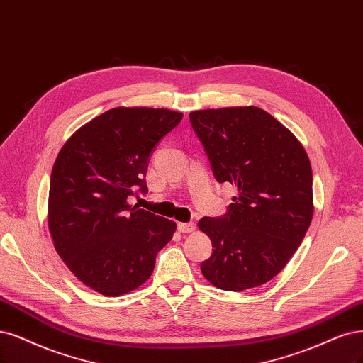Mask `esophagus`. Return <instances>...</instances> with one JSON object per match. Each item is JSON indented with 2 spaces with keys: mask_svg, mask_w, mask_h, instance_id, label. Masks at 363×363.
Instances as JSON below:
<instances>
[{
  "mask_svg": "<svg viewBox=\"0 0 363 363\" xmlns=\"http://www.w3.org/2000/svg\"><path fill=\"white\" fill-rule=\"evenodd\" d=\"M177 230L180 233H192L195 230V223L194 222H180L177 225Z\"/></svg>",
  "mask_w": 363,
  "mask_h": 363,
  "instance_id": "34e87169",
  "label": "esophagus"
}]
</instances>
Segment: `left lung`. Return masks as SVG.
I'll return each instance as SVG.
<instances>
[{
  "mask_svg": "<svg viewBox=\"0 0 363 363\" xmlns=\"http://www.w3.org/2000/svg\"><path fill=\"white\" fill-rule=\"evenodd\" d=\"M189 120L215 179L237 187L222 216L198 222L215 247L201 262L204 278L225 291L266 284L311 225L308 155L289 129L255 106L195 111Z\"/></svg>",
  "mask_w": 363,
  "mask_h": 363,
  "instance_id": "left-lung-1",
  "label": "left lung"
}]
</instances>
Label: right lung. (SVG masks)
Masks as SVG:
<instances>
[{"label":"right lung","mask_w":363,"mask_h":363,"mask_svg":"<svg viewBox=\"0 0 363 363\" xmlns=\"http://www.w3.org/2000/svg\"><path fill=\"white\" fill-rule=\"evenodd\" d=\"M182 118L168 109H109L73 133L57 156L49 231L66 266L97 293L138 289L176 231V222L129 206V196L148 192L150 157Z\"/></svg>","instance_id":"add662e5"}]
</instances>
